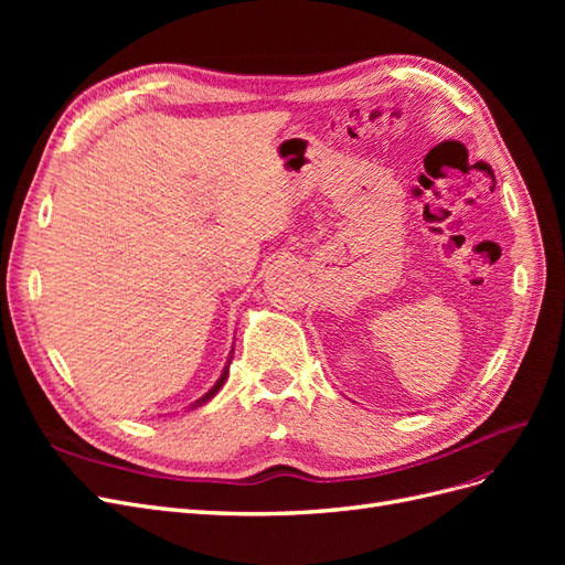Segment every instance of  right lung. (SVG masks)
<instances>
[{"mask_svg":"<svg viewBox=\"0 0 565 565\" xmlns=\"http://www.w3.org/2000/svg\"><path fill=\"white\" fill-rule=\"evenodd\" d=\"M231 353H233V351H231ZM228 365H231V358H228V363H226L224 372H221V377L216 380V384H214V386H212V388H210L207 393H204V396H202L200 401H195V403L191 405V409H193V407H198V405H204V403H207L210 398H214V396H216V393H218V388H221V386H224V382H226V377H228Z\"/></svg>","mask_w":565,"mask_h":565,"instance_id":"obj_1","label":"right lung"}]
</instances>
